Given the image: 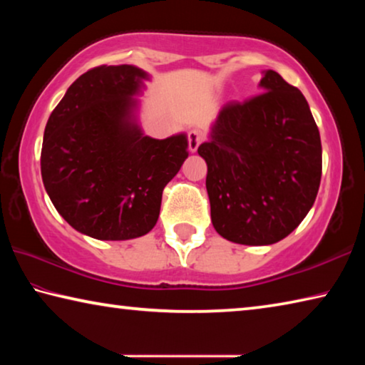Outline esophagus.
I'll return each instance as SVG.
<instances>
[{"label": "esophagus", "instance_id": "esophagus-1", "mask_svg": "<svg viewBox=\"0 0 365 365\" xmlns=\"http://www.w3.org/2000/svg\"><path fill=\"white\" fill-rule=\"evenodd\" d=\"M202 140H205V135H202V132L197 130V128L190 130L188 132V150L191 153H195L197 150V146L202 143Z\"/></svg>", "mask_w": 365, "mask_h": 365}]
</instances>
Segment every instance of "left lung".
Returning <instances> with one entry per match:
<instances>
[{"instance_id":"left-lung-1","label":"left lung","mask_w":365,"mask_h":365,"mask_svg":"<svg viewBox=\"0 0 365 365\" xmlns=\"http://www.w3.org/2000/svg\"><path fill=\"white\" fill-rule=\"evenodd\" d=\"M261 95L227 103L211 138L197 148L206 160L212 225L238 245H272L288 237L316 201L322 145L306 98L275 71Z\"/></svg>"}]
</instances>
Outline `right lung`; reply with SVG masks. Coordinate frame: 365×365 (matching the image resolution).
<instances>
[{"instance_id":"right-lung-1","label":"right lung","mask_w":365,"mask_h":365,"mask_svg":"<svg viewBox=\"0 0 365 365\" xmlns=\"http://www.w3.org/2000/svg\"><path fill=\"white\" fill-rule=\"evenodd\" d=\"M148 78L135 66L82 73L49 115L41 178L67 224L96 240H130L156 225L163 191L188 158L187 135L145 137L133 108Z\"/></svg>"}]
</instances>
